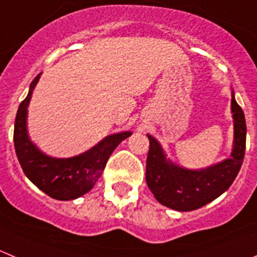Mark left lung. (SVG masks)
<instances>
[{"instance_id": "1", "label": "left lung", "mask_w": 257, "mask_h": 257, "mask_svg": "<svg viewBox=\"0 0 257 257\" xmlns=\"http://www.w3.org/2000/svg\"><path fill=\"white\" fill-rule=\"evenodd\" d=\"M234 141L231 158L203 170H187L167 160L163 149L151 135L146 159V183L159 203L179 212L194 211L226 192L243 163L246 150V119L232 97Z\"/></svg>"}]
</instances>
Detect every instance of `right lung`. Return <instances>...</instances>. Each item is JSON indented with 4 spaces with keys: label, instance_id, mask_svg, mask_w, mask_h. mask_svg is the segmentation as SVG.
Here are the masks:
<instances>
[{
    "label": "right lung",
    "instance_id": "obj_1",
    "mask_svg": "<svg viewBox=\"0 0 257 257\" xmlns=\"http://www.w3.org/2000/svg\"><path fill=\"white\" fill-rule=\"evenodd\" d=\"M40 74L31 82L28 97L17 109L14 128L15 151L25 175L39 189L58 200H72L93 188L111 154L122 140L131 136V133L107 136L98 145L74 158L54 159L44 155L31 143L26 130L29 102Z\"/></svg>",
    "mask_w": 257,
    "mask_h": 257
}]
</instances>
